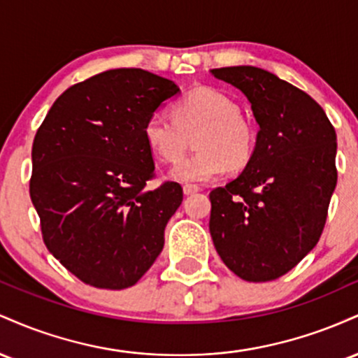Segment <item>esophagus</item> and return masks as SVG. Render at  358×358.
Wrapping results in <instances>:
<instances>
[{
	"instance_id": "1",
	"label": "esophagus",
	"mask_w": 358,
	"mask_h": 358,
	"mask_svg": "<svg viewBox=\"0 0 358 358\" xmlns=\"http://www.w3.org/2000/svg\"><path fill=\"white\" fill-rule=\"evenodd\" d=\"M196 192H200L199 185H193V183H185L183 185V193H185V195H192V193H196Z\"/></svg>"
}]
</instances>
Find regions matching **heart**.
Listing matches in <instances>:
<instances>
[{"label": "heart", "instance_id": "heart-1", "mask_svg": "<svg viewBox=\"0 0 358 358\" xmlns=\"http://www.w3.org/2000/svg\"><path fill=\"white\" fill-rule=\"evenodd\" d=\"M173 117L153 110L143 124L148 148L165 163H178L196 134L199 150L173 168L178 180L205 182L229 168H244L256 150V131L241 116L239 104L224 90L195 87L175 101Z\"/></svg>", "mask_w": 358, "mask_h": 358}]
</instances>
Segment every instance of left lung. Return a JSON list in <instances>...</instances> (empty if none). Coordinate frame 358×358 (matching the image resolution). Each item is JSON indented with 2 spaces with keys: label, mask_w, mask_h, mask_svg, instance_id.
<instances>
[{
  "label": "left lung",
  "mask_w": 358,
  "mask_h": 358,
  "mask_svg": "<svg viewBox=\"0 0 358 358\" xmlns=\"http://www.w3.org/2000/svg\"><path fill=\"white\" fill-rule=\"evenodd\" d=\"M213 77L245 94L261 129L245 170L210 192V236L249 282L285 276L315 248L336 187V134L322 106L268 71L239 65Z\"/></svg>",
  "instance_id": "left-lung-1"
}]
</instances>
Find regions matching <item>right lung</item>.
<instances>
[{"mask_svg":"<svg viewBox=\"0 0 358 358\" xmlns=\"http://www.w3.org/2000/svg\"><path fill=\"white\" fill-rule=\"evenodd\" d=\"M178 90L143 69H114L65 90L36 131L30 196L43 242L85 285H136L162 252L183 190H146L155 159L143 124Z\"/></svg>","mask_w":358,"mask_h":358,"instance_id":"1","label":"right lung"}]
</instances>
